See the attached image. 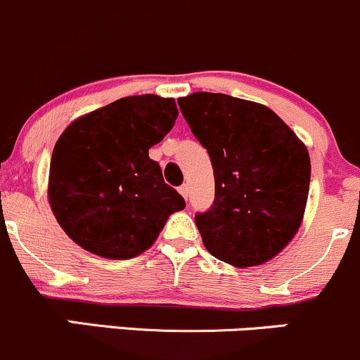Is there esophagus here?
<instances>
[{"label":"esophagus","instance_id":"34e87169","mask_svg":"<svg viewBox=\"0 0 360 360\" xmlns=\"http://www.w3.org/2000/svg\"><path fill=\"white\" fill-rule=\"evenodd\" d=\"M179 193H181V196H183L184 200H188V184H183V186H179Z\"/></svg>","mask_w":360,"mask_h":360}]
</instances>
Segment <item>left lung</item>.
Returning <instances> with one entry per match:
<instances>
[{
	"mask_svg": "<svg viewBox=\"0 0 360 360\" xmlns=\"http://www.w3.org/2000/svg\"><path fill=\"white\" fill-rule=\"evenodd\" d=\"M177 104L215 177V201L195 219L205 248L238 268L270 262L302 224L311 179L306 145L258 102L195 92Z\"/></svg>",
	"mask_w": 360,
	"mask_h": 360,
	"instance_id": "left-lung-1",
	"label": "left lung"
}]
</instances>
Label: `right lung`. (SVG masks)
I'll use <instances>...</instances> for the list:
<instances>
[{"mask_svg":"<svg viewBox=\"0 0 360 360\" xmlns=\"http://www.w3.org/2000/svg\"><path fill=\"white\" fill-rule=\"evenodd\" d=\"M176 120L174 98L145 94L70 122L54 145L47 198L73 243L102 258H135L186 207L148 157Z\"/></svg>","mask_w":360,"mask_h":360,"instance_id":"obj_1","label":"right lung"}]
</instances>
